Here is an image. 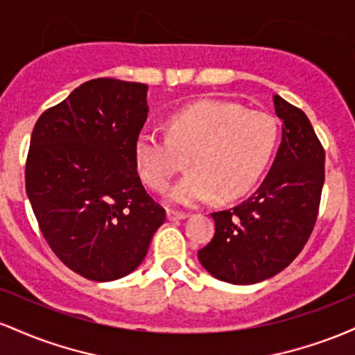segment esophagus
Listing matches in <instances>:
<instances>
[{
	"label": "esophagus",
	"mask_w": 355,
	"mask_h": 355,
	"mask_svg": "<svg viewBox=\"0 0 355 355\" xmlns=\"http://www.w3.org/2000/svg\"><path fill=\"white\" fill-rule=\"evenodd\" d=\"M187 217H189V215L182 214V211L166 210V218H168L170 222H178V220H183V218H187Z\"/></svg>",
	"instance_id": "obj_1"
}]
</instances>
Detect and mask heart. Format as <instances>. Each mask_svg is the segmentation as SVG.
I'll list each match as a JSON object with an SVG mask.
<instances>
[{
  "label": "heart",
  "mask_w": 355,
  "mask_h": 355,
  "mask_svg": "<svg viewBox=\"0 0 355 355\" xmlns=\"http://www.w3.org/2000/svg\"><path fill=\"white\" fill-rule=\"evenodd\" d=\"M166 137L141 130L133 157L148 189L164 191L187 155L189 173L166 191L177 207H193L215 197L229 202L245 195L275 152L279 128L274 116L232 101L202 100L178 110L166 121Z\"/></svg>",
  "instance_id": "1"
}]
</instances>
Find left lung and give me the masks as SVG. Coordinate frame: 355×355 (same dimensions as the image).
Instances as JSON below:
<instances>
[{
  "instance_id": "left-lung-1",
  "label": "left lung",
  "mask_w": 355,
  "mask_h": 355,
  "mask_svg": "<svg viewBox=\"0 0 355 355\" xmlns=\"http://www.w3.org/2000/svg\"><path fill=\"white\" fill-rule=\"evenodd\" d=\"M282 140L267 177L254 195L215 211V235L198 250L215 279L252 285L291 266L313 229L324 187V148L302 110L274 96Z\"/></svg>"
}]
</instances>
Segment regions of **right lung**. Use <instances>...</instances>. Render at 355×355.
Here are the masks:
<instances>
[{"instance_id":"1","label":"right lung","mask_w":355,"mask_h":355,"mask_svg":"<svg viewBox=\"0 0 355 355\" xmlns=\"http://www.w3.org/2000/svg\"><path fill=\"white\" fill-rule=\"evenodd\" d=\"M146 92L144 83L89 80L46 110L31 135L26 193L40 230L64 266L95 282L135 270L165 222L133 157Z\"/></svg>"}]
</instances>
